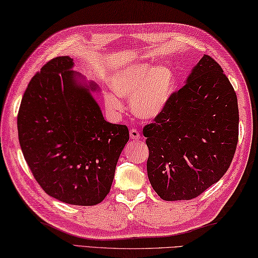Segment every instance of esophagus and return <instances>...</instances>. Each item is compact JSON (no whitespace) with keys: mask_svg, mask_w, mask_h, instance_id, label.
<instances>
[{"mask_svg":"<svg viewBox=\"0 0 258 258\" xmlns=\"http://www.w3.org/2000/svg\"><path fill=\"white\" fill-rule=\"evenodd\" d=\"M130 138L134 140H139L140 139V134L137 129H131L130 130Z\"/></svg>","mask_w":258,"mask_h":258,"instance_id":"obj_1","label":"esophagus"}]
</instances>
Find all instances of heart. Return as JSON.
I'll return each instance as SVG.
<instances>
[{
	"label": "heart",
	"mask_w": 258,
	"mask_h": 258,
	"mask_svg": "<svg viewBox=\"0 0 258 258\" xmlns=\"http://www.w3.org/2000/svg\"><path fill=\"white\" fill-rule=\"evenodd\" d=\"M113 93L105 95L110 110L121 111L123 104L118 96L131 98L134 113L143 119H153L165 109L176 86L174 72L167 66L134 64L116 70L110 80Z\"/></svg>",
	"instance_id": "obj_1"
}]
</instances>
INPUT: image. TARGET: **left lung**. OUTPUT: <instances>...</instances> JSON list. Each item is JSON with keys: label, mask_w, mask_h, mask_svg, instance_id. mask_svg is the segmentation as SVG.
Segmentation results:
<instances>
[{"label": "left lung", "mask_w": 258, "mask_h": 258, "mask_svg": "<svg viewBox=\"0 0 258 258\" xmlns=\"http://www.w3.org/2000/svg\"><path fill=\"white\" fill-rule=\"evenodd\" d=\"M238 124L234 87L221 66L205 55L143 129L155 192L165 201L191 200L219 181L234 158Z\"/></svg>", "instance_id": "8db88e82"}]
</instances>
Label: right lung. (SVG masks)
I'll return each instance as SVG.
<instances>
[{
    "instance_id": "right-lung-1",
    "label": "right lung",
    "mask_w": 258,
    "mask_h": 258,
    "mask_svg": "<svg viewBox=\"0 0 258 258\" xmlns=\"http://www.w3.org/2000/svg\"><path fill=\"white\" fill-rule=\"evenodd\" d=\"M73 66L71 57H56L32 77L18 113L19 143L47 194L95 206L110 192L129 130L104 120L91 94L98 85L79 82Z\"/></svg>"
}]
</instances>
